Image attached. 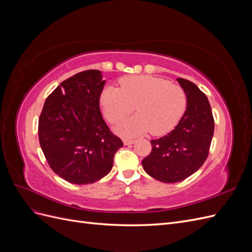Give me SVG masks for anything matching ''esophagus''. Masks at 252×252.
Instances as JSON below:
<instances>
[{
  "label": "esophagus",
  "instance_id": "34e87169",
  "mask_svg": "<svg viewBox=\"0 0 252 252\" xmlns=\"http://www.w3.org/2000/svg\"><path fill=\"white\" fill-rule=\"evenodd\" d=\"M134 142H135V141L132 140V139H123L124 145H131V144H133Z\"/></svg>",
  "mask_w": 252,
  "mask_h": 252
}]
</instances>
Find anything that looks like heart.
I'll list each match as a JSON object with an SVG mask.
<instances>
[{
  "label": "heart",
  "mask_w": 252,
  "mask_h": 252,
  "mask_svg": "<svg viewBox=\"0 0 252 252\" xmlns=\"http://www.w3.org/2000/svg\"><path fill=\"white\" fill-rule=\"evenodd\" d=\"M120 89L106 87L100 104L109 123L118 124L130 114L135 106L136 116L122 122L116 131L122 136H136L150 130L164 134L177 125L187 108L186 91L178 84L151 75L122 78Z\"/></svg>",
  "instance_id": "1"
}]
</instances>
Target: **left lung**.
<instances>
[{"mask_svg": "<svg viewBox=\"0 0 252 252\" xmlns=\"http://www.w3.org/2000/svg\"><path fill=\"white\" fill-rule=\"evenodd\" d=\"M187 94V109L173 130L151 140V152L143 158V168L164 183L187 179L204 164L215 131V119L207 96L195 84L178 79Z\"/></svg>", "mask_w": 252, "mask_h": 252, "instance_id": "left-lung-1", "label": "left lung"}]
</instances>
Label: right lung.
<instances>
[{"instance_id":"right-lung-1","label":"right lung","mask_w":252,"mask_h":252,"mask_svg":"<svg viewBox=\"0 0 252 252\" xmlns=\"http://www.w3.org/2000/svg\"><path fill=\"white\" fill-rule=\"evenodd\" d=\"M105 81L100 70L65 80L44 103L39 140L50 168L72 184H91L108 174L123 142L113 134L100 110Z\"/></svg>"}]
</instances>
